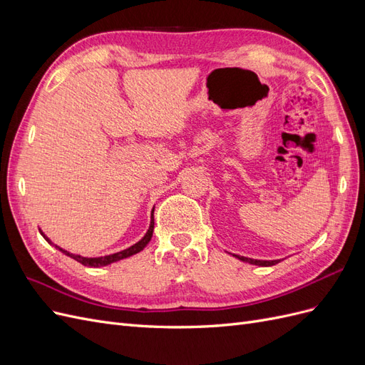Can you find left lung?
Wrapping results in <instances>:
<instances>
[{
	"label": "left lung",
	"instance_id": "left-lung-1",
	"mask_svg": "<svg viewBox=\"0 0 365 365\" xmlns=\"http://www.w3.org/2000/svg\"><path fill=\"white\" fill-rule=\"evenodd\" d=\"M235 257H237L242 262H248L251 264H257V267H272V264L279 263L280 260H257V259H250V257H244V256H237V254H233Z\"/></svg>",
	"mask_w": 365,
	"mask_h": 365
}]
</instances>
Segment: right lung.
Returning a JSON list of instances; mask_svg holds the SVG:
<instances>
[{
    "instance_id": "1",
    "label": "right lung",
    "mask_w": 365,
    "mask_h": 365,
    "mask_svg": "<svg viewBox=\"0 0 365 365\" xmlns=\"http://www.w3.org/2000/svg\"><path fill=\"white\" fill-rule=\"evenodd\" d=\"M39 231H41V230H39ZM152 233H153V212H152L150 225H149V230H148V233L145 235V237H143L141 240H138L137 244H134V245L129 247V248H126V250H123V251H118V252H114V254H109V256H103V257H82V256H77V254H73V252L65 251V250L59 248L58 245H54V247H56L59 251H62L63 254H67L68 257H71V259L77 260L79 263L85 264V267L98 268V267H106V264H109V263L118 262V260H121V259L130 257V256H134V254L140 252L143 248H145V247L149 244V240L152 239ZM41 235H42L43 237H46V240H48V244H51V240H50L46 235H43L42 231H41ZM51 245H53V244H51Z\"/></svg>"
}]
</instances>
